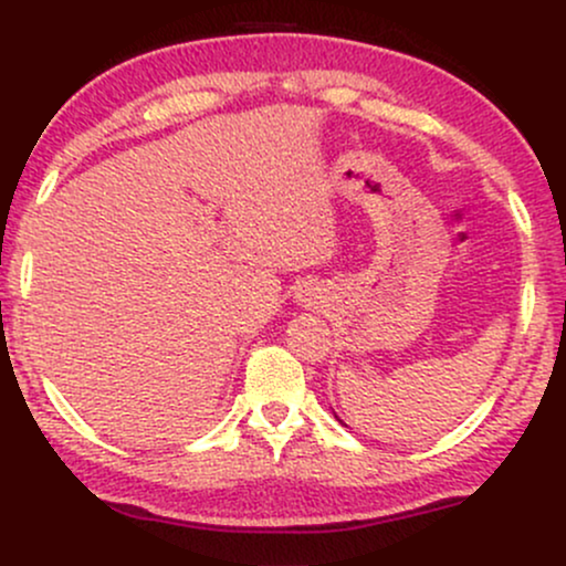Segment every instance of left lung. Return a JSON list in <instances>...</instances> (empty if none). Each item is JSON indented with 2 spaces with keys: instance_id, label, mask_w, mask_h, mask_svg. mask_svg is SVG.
<instances>
[{
  "instance_id": "1",
  "label": "left lung",
  "mask_w": 566,
  "mask_h": 566,
  "mask_svg": "<svg viewBox=\"0 0 566 566\" xmlns=\"http://www.w3.org/2000/svg\"><path fill=\"white\" fill-rule=\"evenodd\" d=\"M335 418H337V415H335Z\"/></svg>"
}]
</instances>
